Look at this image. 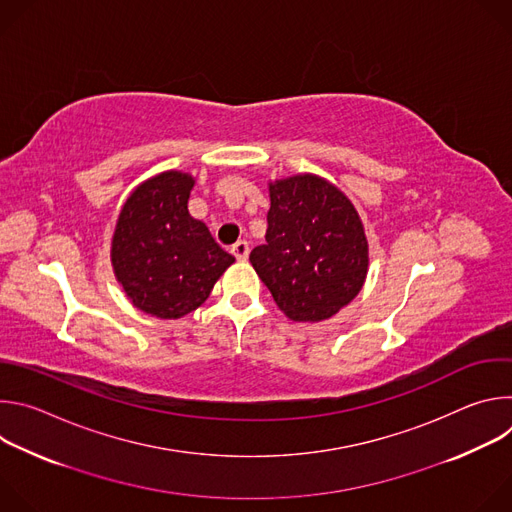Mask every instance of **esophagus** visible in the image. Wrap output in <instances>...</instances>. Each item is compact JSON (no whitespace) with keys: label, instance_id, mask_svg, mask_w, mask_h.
<instances>
[{"label":"esophagus","instance_id":"1","mask_svg":"<svg viewBox=\"0 0 512 512\" xmlns=\"http://www.w3.org/2000/svg\"><path fill=\"white\" fill-rule=\"evenodd\" d=\"M231 253L237 257V261H247V257H249V243H247V241L235 243L233 249H231Z\"/></svg>","mask_w":512,"mask_h":512}]
</instances>
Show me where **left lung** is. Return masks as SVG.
<instances>
[{
    "label": "left lung",
    "mask_w": 512,
    "mask_h": 512,
    "mask_svg": "<svg viewBox=\"0 0 512 512\" xmlns=\"http://www.w3.org/2000/svg\"><path fill=\"white\" fill-rule=\"evenodd\" d=\"M269 200L265 245L249 255L257 275L289 320L332 318L358 296L369 271L356 208L314 174L269 182Z\"/></svg>",
    "instance_id": "obj_1"
}]
</instances>
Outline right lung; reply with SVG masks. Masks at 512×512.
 <instances>
[{
    "label": "right lung",
    "mask_w": 512,
    "mask_h": 512,
    "mask_svg": "<svg viewBox=\"0 0 512 512\" xmlns=\"http://www.w3.org/2000/svg\"><path fill=\"white\" fill-rule=\"evenodd\" d=\"M190 174L168 170L139 184L125 200L111 263L131 304L150 316L176 320L206 302L235 257L190 216Z\"/></svg>",
    "instance_id": "add662e5"
}]
</instances>
